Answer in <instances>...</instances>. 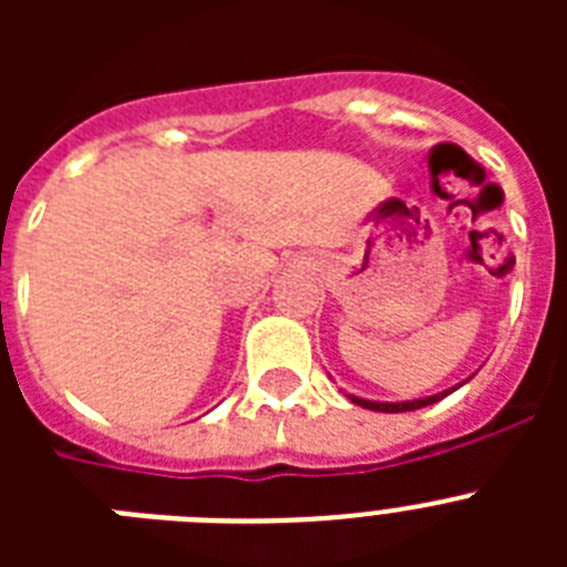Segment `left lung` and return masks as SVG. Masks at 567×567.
Instances as JSON below:
<instances>
[{
  "instance_id": "obj_1",
  "label": "left lung",
  "mask_w": 567,
  "mask_h": 567,
  "mask_svg": "<svg viewBox=\"0 0 567 567\" xmlns=\"http://www.w3.org/2000/svg\"><path fill=\"white\" fill-rule=\"evenodd\" d=\"M463 383H468V380H463ZM463 383H460V385H463ZM460 385H452V389H445V392H440V394H432V398L403 400V403H378V400H363V398H358V394H349V400H352V403H358V405H363V409H372V412L398 414V412H414V409H423V405L437 403V400L449 398V394H452L454 389H460Z\"/></svg>"
}]
</instances>
